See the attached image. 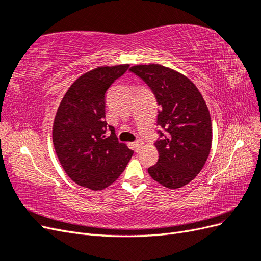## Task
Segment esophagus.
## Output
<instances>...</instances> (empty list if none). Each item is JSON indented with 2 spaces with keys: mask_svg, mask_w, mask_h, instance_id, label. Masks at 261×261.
Here are the masks:
<instances>
[{
  "mask_svg": "<svg viewBox=\"0 0 261 261\" xmlns=\"http://www.w3.org/2000/svg\"><path fill=\"white\" fill-rule=\"evenodd\" d=\"M133 146H134V149H135V151L138 152L139 150H140V148H141V146H143V141H141V140H136L135 143L133 144Z\"/></svg>",
  "mask_w": 261,
  "mask_h": 261,
  "instance_id": "esophagus-1",
  "label": "esophagus"
}]
</instances>
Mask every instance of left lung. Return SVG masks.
<instances>
[{"label":"left lung","instance_id":"8db88e82","mask_svg":"<svg viewBox=\"0 0 261 261\" xmlns=\"http://www.w3.org/2000/svg\"><path fill=\"white\" fill-rule=\"evenodd\" d=\"M154 93L163 128L154 146L156 164L148 169L164 187L180 188L193 180L206 163L211 149L212 125L208 107L195 84L174 69L159 64L129 68Z\"/></svg>","mask_w":261,"mask_h":261}]
</instances>
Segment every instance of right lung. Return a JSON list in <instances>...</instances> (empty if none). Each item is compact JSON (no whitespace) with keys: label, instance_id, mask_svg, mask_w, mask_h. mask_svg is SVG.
<instances>
[{"label":"right lung","instance_id":"add662e5","mask_svg":"<svg viewBox=\"0 0 261 261\" xmlns=\"http://www.w3.org/2000/svg\"><path fill=\"white\" fill-rule=\"evenodd\" d=\"M128 64L101 66L78 77L59 106L53 145L61 165L76 184L101 191L118 178L134 153L118 143L106 118V92ZM112 135L106 138V128Z\"/></svg>","mask_w":261,"mask_h":261}]
</instances>
